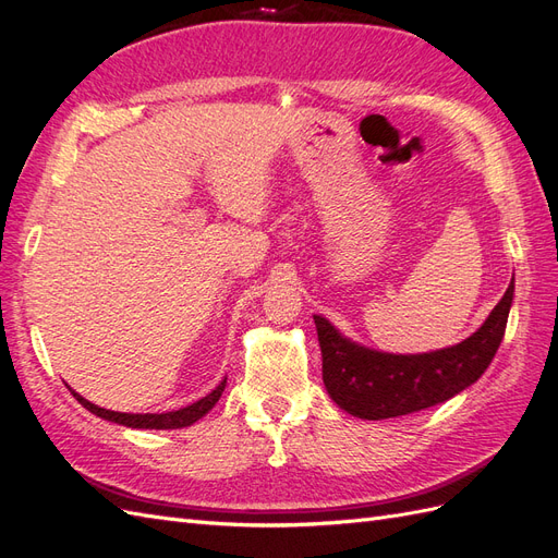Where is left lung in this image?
<instances>
[{
    "label": "left lung",
    "instance_id": "obj_1",
    "mask_svg": "<svg viewBox=\"0 0 558 558\" xmlns=\"http://www.w3.org/2000/svg\"><path fill=\"white\" fill-rule=\"evenodd\" d=\"M512 293L514 277L475 335L456 347L416 356L359 347L344 340L326 318L314 316L330 398L353 416L379 421L426 410L461 393L496 356L508 326Z\"/></svg>",
    "mask_w": 558,
    "mask_h": 558
}]
</instances>
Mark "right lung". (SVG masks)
<instances>
[{
    "label": "right lung",
    "instance_id": "add662e5",
    "mask_svg": "<svg viewBox=\"0 0 558 558\" xmlns=\"http://www.w3.org/2000/svg\"><path fill=\"white\" fill-rule=\"evenodd\" d=\"M226 388V379L218 384L214 391L209 396H205L202 400L189 404V408L183 410H177V412H165V414H123V412H111V410H105V408H97V404L88 402L86 398H81L78 393H74V398L86 408L88 412L102 416L107 421H113V424H123V426H130V428H156V430H167V428H185L195 424L197 418L205 416L214 404L218 402V398H221Z\"/></svg>",
    "mask_w": 558,
    "mask_h": 558
}]
</instances>
